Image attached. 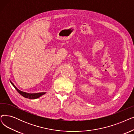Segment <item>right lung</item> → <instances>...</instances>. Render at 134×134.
<instances>
[{
    "label": "right lung",
    "mask_w": 134,
    "mask_h": 134,
    "mask_svg": "<svg viewBox=\"0 0 134 134\" xmlns=\"http://www.w3.org/2000/svg\"><path fill=\"white\" fill-rule=\"evenodd\" d=\"M11 84L13 85V86L15 88V89L17 91L20 95H21L22 96H24L25 98H30V99H36V98H38L40 97V96H42V95H44L46 94V92H38V93H27L26 92L22 91L20 90L19 89H17L15 85L14 84L13 82H11L10 81Z\"/></svg>",
    "instance_id": "1"
}]
</instances>
